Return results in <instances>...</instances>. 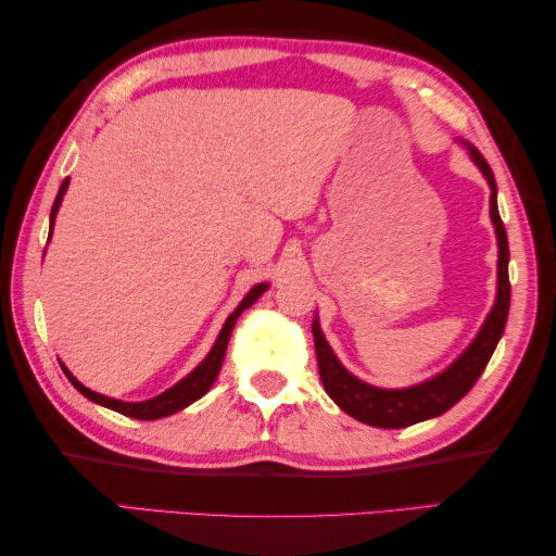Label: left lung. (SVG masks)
I'll return each mask as SVG.
<instances>
[{"label":"left lung","mask_w":556,"mask_h":556,"mask_svg":"<svg viewBox=\"0 0 556 556\" xmlns=\"http://www.w3.org/2000/svg\"><path fill=\"white\" fill-rule=\"evenodd\" d=\"M463 148L468 150L470 160L476 167L483 172V177L490 187V222L495 226L497 236V295L493 303V311L488 313L483 327H480L476 338L463 350L456 359L439 375L421 381V384L406 387V389H381L375 384H367L359 377L344 367L332 352L330 342L325 340L320 330V317L315 315L313 320V338H315V354H317V369H320L323 387L334 404H338L344 414H350L357 421L367 426H377V429H404L426 418L441 416L448 412L453 404H458L463 396L468 394L476 384L478 377L483 375L485 364L493 357L500 338L505 332L507 313H509V278H507V263H509V249H507V233L503 226V218L497 212V185L493 177V169L485 162L472 144L458 140Z\"/></svg>","instance_id":"8db88e82"}]
</instances>
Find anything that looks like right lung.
Listing matches in <instances>:
<instances>
[{"mask_svg": "<svg viewBox=\"0 0 556 556\" xmlns=\"http://www.w3.org/2000/svg\"><path fill=\"white\" fill-rule=\"evenodd\" d=\"M68 177L63 179V185L59 187V194L56 199H53V206H51V222H49V229L53 233V222H56V214L61 208V202H63V194H66L68 189ZM49 233V239H51ZM268 290V283H258L253 286L249 293H245V298L241 300L239 305H236V311L226 317V323L222 327V332H218V338L214 342V348L208 350L206 357L197 364V367L189 371V375L185 379H179L175 387H169L167 391H162V394L148 399V402H121V399H111V396H103L98 394V391H90L88 387L80 384V381L71 375V371L63 367V371H66V377L73 387H76L80 394H84L86 399H90V402H96L100 406L111 408V412H117V414H125L130 418H140V421H154V418H162V416H169V414H177L181 412V408H187L189 404H194L197 399H202L208 389H212V384L218 377V369H222L224 364V354H226V348H229V338H231V330L236 320H239V315L245 311V307H251L256 300L266 293Z\"/></svg>", "mask_w": 556, "mask_h": 556, "instance_id": "obj_1", "label": "right lung"}]
</instances>
